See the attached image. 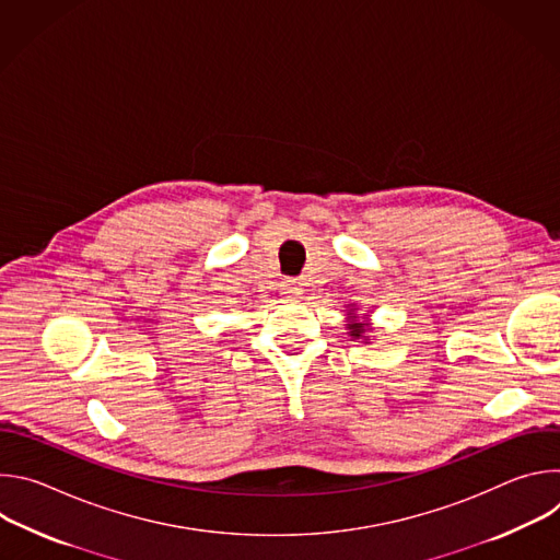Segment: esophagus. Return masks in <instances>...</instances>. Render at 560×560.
Instances as JSON below:
<instances>
[{"label":"esophagus","instance_id":"1","mask_svg":"<svg viewBox=\"0 0 560 560\" xmlns=\"http://www.w3.org/2000/svg\"><path fill=\"white\" fill-rule=\"evenodd\" d=\"M281 294L285 296V299H299L301 294H303V283L299 281V279H285L283 283H281Z\"/></svg>","mask_w":560,"mask_h":560}]
</instances>
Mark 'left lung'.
<instances>
[{
	"label": "left lung",
	"mask_w": 560,
	"mask_h": 560,
	"mask_svg": "<svg viewBox=\"0 0 560 560\" xmlns=\"http://www.w3.org/2000/svg\"><path fill=\"white\" fill-rule=\"evenodd\" d=\"M348 324H346V328H348V337L350 339H363L361 343H370V337H365V332H370L372 330V326L368 324V322H359V307L354 305V303H348ZM368 314H363V318H365Z\"/></svg>",
	"instance_id": "left-lung-1"
}]
</instances>
